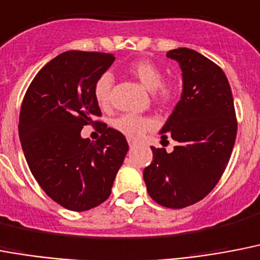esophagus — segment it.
I'll list each match as a JSON object with an SVG mask.
<instances>
[{
  "instance_id": "obj_1",
  "label": "esophagus",
  "mask_w": 260,
  "mask_h": 260,
  "mask_svg": "<svg viewBox=\"0 0 260 260\" xmlns=\"http://www.w3.org/2000/svg\"><path fill=\"white\" fill-rule=\"evenodd\" d=\"M128 145H130V147L136 146V145H137V141H134V140H128Z\"/></svg>"
}]
</instances>
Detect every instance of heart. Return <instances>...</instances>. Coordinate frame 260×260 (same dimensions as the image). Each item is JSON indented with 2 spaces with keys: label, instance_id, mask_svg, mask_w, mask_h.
Masks as SVG:
<instances>
[{
  "label": "heart",
  "instance_id": "obj_1",
  "mask_svg": "<svg viewBox=\"0 0 260 260\" xmlns=\"http://www.w3.org/2000/svg\"><path fill=\"white\" fill-rule=\"evenodd\" d=\"M126 71L138 79L143 87L151 91L153 99L159 105H168L173 101L178 91V82L176 79L164 78L162 68L151 60H136L127 66ZM113 76L109 72H103L98 76L94 84V98L98 105L107 107L111 102ZM113 126L117 132L128 138H140L151 128L155 127V120L146 115L122 114L113 120Z\"/></svg>",
  "mask_w": 260,
  "mask_h": 260
}]
</instances>
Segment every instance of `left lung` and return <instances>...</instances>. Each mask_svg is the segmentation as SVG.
<instances>
[{"label":"left lung","mask_w":260,"mask_h":260,"mask_svg":"<svg viewBox=\"0 0 260 260\" xmlns=\"http://www.w3.org/2000/svg\"><path fill=\"white\" fill-rule=\"evenodd\" d=\"M182 70V95L161 138L177 141L172 153L151 146L143 170L149 196L166 208L181 209L203 200L227 168L238 133L235 106L223 70L189 48L166 53Z\"/></svg>","instance_id":"obj_1"}]
</instances>
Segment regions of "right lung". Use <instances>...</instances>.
Here are the masks:
<instances>
[{"instance_id": "add662e5", "label": "right lung", "mask_w": 260, "mask_h": 260, "mask_svg": "<svg viewBox=\"0 0 260 260\" xmlns=\"http://www.w3.org/2000/svg\"><path fill=\"white\" fill-rule=\"evenodd\" d=\"M115 56L68 51L52 59L22 99L18 134L29 169L41 189L64 208L83 212L105 203L128 150L122 133L94 118L102 111L94 84ZM96 124L102 136L83 140V125Z\"/></svg>"}]
</instances>
